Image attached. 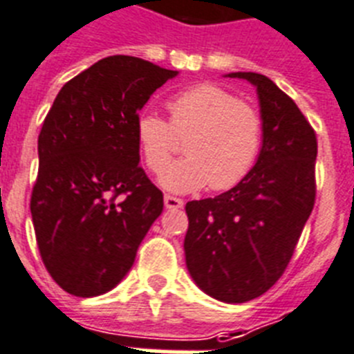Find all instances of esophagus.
<instances>
[{
    "label": "esophagus",
    "mask_w": 354,
    "mask_h": 354,
    "mask_svg": "<svg viewBox=\"0 0 354 354\" xmlns=\"http://www.w3.org/2000/svg\"><path fill=\"white\" fill-rule=\"evenodd\" d=\"M184 206L183 198L171 197V195H165V207L166 209H180Z\"/></svg>",
    "instance_id": "esophagus-1"
}]
</instances>
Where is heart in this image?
I'll return each instance as SVG.
<instances>
[{
  "mask_svg": "<svg viewBox=\"0 0 354 354\" xmlns=\"http://www.w3.org/2000/svg\"><path fill=\"white\" fill-rule=\"evenodd\" d=\"M166 109L170 125L152 113L136 120V140L152 171L170 162L175 136H188L183 147L186 157L159 177L162 188L192 193L209 184L222 192L245 179L263 141V120L254 105L216 84H197L171 96Z\"/></svg>",
  "mask_w": 354,
  "mask_h": 354,
  "instance_id": "heart-1",
  "label": "heart"
}]
</instances>
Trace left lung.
<instances>
[{"label": "left lung", "instance_id": "left-lung-1", "mask_svg": "<svg viewBox=\"0 0 354 354\" xmlns=\"http://www.w3.org/2000/svg\"><path fill=\"white\" fill-rule=\"evenodd\" d=\"M256 87L263 141L241 183L186 204L184 256L195 285L222 303H247L283 276L315 202L317 138L295 102L270 78L227 73Z\"/></svg>", "mask_w": 354, "mask_h": 354}]
</instances>
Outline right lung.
<instances>
[{"instance_id": "1", "label": "right lung", "mask_w": 354, "mask_h": 354, "mask_svg": "<svg viewBox=\"0 0 354 354\" xmlns=\"http://www.w3.org/2000/svg\"><path fill=\"white\" fill-rule=\"evenodd\" d=\"M177 75L105 57L64 84L42 123L30 211L44 267L68 294L113 290L162 213V193L140 166L136 120Z\"/></svg>"}]
</instances>
